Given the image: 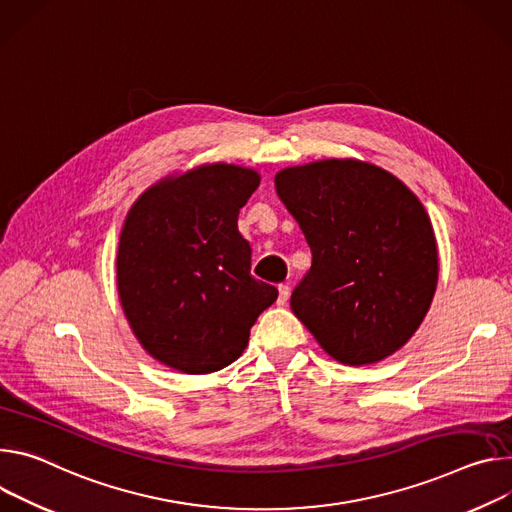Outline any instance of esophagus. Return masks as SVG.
<instances>
[{"label":"esophagus","instance_id":"esophagus-1","mask_svg":"<svg viewBox=\"0 0 512 512\" xmlns=\"http://www.w3.org/2000/svg\"><path fill=\"white\" fill-rule=\"evenodd\" d=\"M289 293H291L289 285H278V305H287Z\"/></svg>","mask_w":512,"mask_h":512}]
</instances>
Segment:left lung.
I'll use <instances>...</instances> for the list:
<instances>
[{"instance_id": "left-lung-1", "label": "left lung", "mask_w": 512, "mask_h": 512, "mask_svg": "<svg viewBox=\"0 0 512 512\" xmlns=\"http://www.w3.org/2000/svg\"><path fill=\"white\" fill-rule=\"evenodd\" d=\"M274 185L313 254L291 307L319 346L352 366L403 348L437 287V242L421 201L358 160L291 166Z\"/></svg>"}]
</instances>
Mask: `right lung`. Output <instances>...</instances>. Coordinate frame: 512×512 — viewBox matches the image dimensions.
I'll return each instance as SVG.
<instances>
[{"label": "right lung", "instance_id": "right-lung-1", "mask_svg": "<svg viewBox=\"0 0 512 512\" xmlns=\"http://www.w3.org/2000/svg\"><path fill=\"white\" fill-rule=\"evenodd\" d=\"M260 177L205 164L150 187L132 205L118 248V293L142 348L158 362L207 374L248 346L276 287L250 274L238 213Z\"/></svg>", "mask_w": 512, "mask_h": 512}]
</instances>
